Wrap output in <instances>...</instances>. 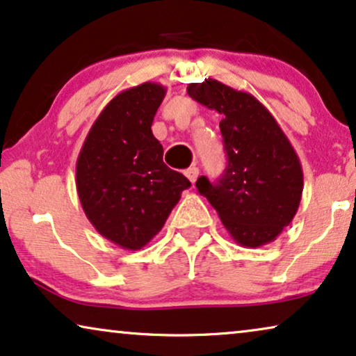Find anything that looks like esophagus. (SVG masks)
Here are the masks:
<instances>
[{"label": "esophagus", "instance_id": "34e87169", "mask_svg": "<svg viewBox=\"0 0 356 356\" xmlns=\"http://www.w3.org/2000/svg\"><path fill=\"white\" fill-rule=\"evenodd\" d=\"M184 175H186V178L194 184V183H196L197 177H199V168L197 167H189L186 172H184Z\"/></svg>", "mask_w": 356, "mask_h": 356}]
</instances>
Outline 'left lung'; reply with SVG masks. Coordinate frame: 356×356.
<instances>
[{
    "label": "left lung",
    "instance_id": "left-lung-1",
    "mask_svg": "<svg viewBox=\"0 0 356 356\" xmlns=\"http://www.w3.org/2000/svg\"><path fill=\"white\" fill-rule=\"evenodd\" d=\"M193 100L222 115L227 168L217 183L199 177L207 197L240 246L274 241L293 220L303 193V170L293 145L256 97L216 79L188 86Z\"/></svg>",
    "mask_w": 356,
    "mask_h": 356
}]
</instances>
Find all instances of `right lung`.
<instances>
[{"label": "right lung", "instance_id": "1", "mask_svg": "<svg viewBox=\"0 0 356 356\" xmlns=\"http://www.w3.org/2000/svg\"><path fill=\"white\" fill-rule=\"evenodd\" d=\"M165 94L157 82L120 92L92 124L77 157L76 188L87 218L124 250L147 245L191 186L163 163V147L150 129Z\"/></svg>", "mask_w": 356, "mask_h": 356}]
</instances>
